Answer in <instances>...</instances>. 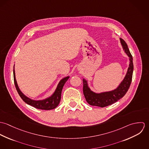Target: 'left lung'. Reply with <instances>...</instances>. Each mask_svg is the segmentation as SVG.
<instances>
[{
	"label": "left lung",
	"mask_w": 149,
	"mask_h": 149,
	"mask_svg": "<svg viewBox=\"0 0 149 149\" xmlns=\"http://www.w3.org/2000/svg\"><path fill=\"white\" fill-rule=\"evenodd\" d=\"M120 40L125 52L130 58V64L127 74L122 82L116 89L112 91L100 93H96L91 91L88 86L87 81L85 79H83V93L86 101L91 106L104 107L111 105L123 97L130 88L134 69L132 56L130 52L127 43L122 38H120Z\"/></svg>",
	"instance_id": "1"
}]
</instances>
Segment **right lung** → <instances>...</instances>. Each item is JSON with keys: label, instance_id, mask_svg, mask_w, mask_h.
Segmentation results:
<instances>
[{"label": "right lung", "instance_id": "right-lung-1", "mask_svg": "<svg viewBox=\"0 0 149 149\" xmlns=\"http://www.w3.org/2000/svg\"><path fill=\"white\" fill-rule=\"evenodd\" d=\"M14 73V84L15 85V88L17 89V91L20 97L27 104L34 107V108L40 109H44V110H50L52 109H54L58 106V105L60 103V102L61 100V92L63 88L65 83L66 81L68 80L69 77H66L64 79H63L57 85V87L54 92V93L49 98H47L43 100H31L27 97H26L22 93L21 91H20L18 86L17 85V83L15 79V70L14 69L13 71Z\"/></svg>", "mask_w": 149, "mask_h": 149}]
</instances>
